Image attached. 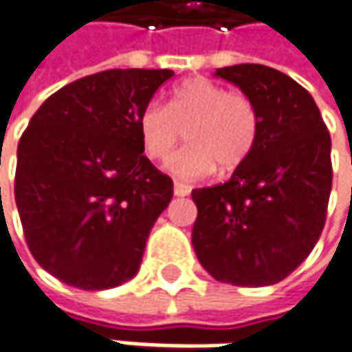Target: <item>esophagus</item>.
I'll return each instance as SVG.
<instances>
[{"mask_svg": "<svg viewBox=\"0 0 352 352\" xmlns=\"http://www.w3.org/2000/svg\"><path fill=\"white\" fill-rule=\"evenodd\" d=\"M173 192H175V196H188L190 195V186L183 185V183H175L173 185Z\"/></svg>", "mask_w": 352, "mask_h": 352, "instance_id": "1", "label": "esophagus"}]
</instances>
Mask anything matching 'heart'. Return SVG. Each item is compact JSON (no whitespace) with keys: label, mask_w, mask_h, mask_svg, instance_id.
<instances>
[{"label":"heart","mask_w":352,"mask_h":352,"mask_svg":"<svg viewBox=\"0 0 352 352\" xmlns=\"http://www.w3.org/2000/svg\"><path fill=\"white\" fill-rule=\"evenodd\" d=\"M190 144L167 162V171L179 179H202L216 166L235 169L250 156L258 138V111L252 100L229 92L204 76L175 86L169 104L150 102L138 116V133L146 154L167 160L183 138Z\"/></svg>","instance_id":"1"}]
</instances>
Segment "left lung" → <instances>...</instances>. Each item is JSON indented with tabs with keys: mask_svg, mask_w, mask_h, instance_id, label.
Here are the masks:
<instances>
[{
	"mask_svg": "<svg viewBox=\"0 0 352 352\" xmlns=\"http://www.w3.org/2000/svg\"><path fill=\"white\" fill-rule=\"evenodd\" d=\"M214 76L252 100L258 138L227 183L192 190V246L217 281L274 285L307 260L324 229L331 138L314 98L285 73L243 63Z\"/></svg>",
	"mask_w": 352,
	"mask_h": 352,
	"instance_id": "8db88e82",
	"label": "left lung"
}]
</instances>
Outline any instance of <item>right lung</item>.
Here are the masks:
<instances>
[{"label": "right lung", "mask_w": 352, "mask_h": 352, "mask_svg": "<svg viewBox=\"0 0 352 352\" xmlns=\"http://www.w3.org/2000/svg\"><path fill=\"white\" fill-rule=\"evenodd\" d=\"M169 69L78 78L36 111L16 148L15 200L26 245L47 274L85 291L136 276L173 181L142 154L138 116Z\"/></svg>", "instance_id": "add662e5"}]
</instances>
